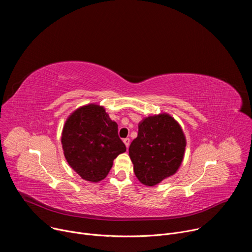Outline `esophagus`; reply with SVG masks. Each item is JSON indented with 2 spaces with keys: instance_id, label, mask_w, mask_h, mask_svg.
I'll return each mask as SVG.
<instances>
[{
  "instance_id": "34e87169",
  "label": "esophagus",
  "mask_w": 252,
  "mask_h": 252,
  "mask_svg": "<svg viewBox=\"0 0 252 252\" xmlns=\"http://www.w3.org/2000/svg\"><path fill=\"white\" fill-rule=\"evenodd\" d=\"M124 142H125V145H126V149L129 147V143H130V139L128 138V137H126V138H124Z\"/></svg>"
}]
</instances>
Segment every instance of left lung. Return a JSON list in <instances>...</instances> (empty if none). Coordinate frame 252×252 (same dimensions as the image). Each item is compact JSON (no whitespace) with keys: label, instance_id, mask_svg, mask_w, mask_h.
Listing matches in <instances>:
<instances>
[{"label":"left lung","instance_id":"left-lung-1","mask_svg":"<svg viewBox=\"0 0 252 252\" xmlns=\"http://www.w3.org/2000/svg\"><path fill=\"white\" fill-rule=\"evenodd\" d=\"M187 146L178 123L167 114L148 117L128 149L133 171L145 186L154 187L174 174L181 166Z\"/></svg>","mask_w":252,"mask_h":252}]
</instances>
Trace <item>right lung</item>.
I'll return each instance as SVG.
<instances>
[{"mask_svg": "<svg viewBox=\"0 0 252 252\" xmlns=\"http://www.w3.org/2000/svg\"><path fill=\"white\" fill-rule=\"evenodd\" d=\"M64 158L83 179L98 183L110 172L114 159L126 151L118 125L102 106L87 104L71 114L63 128Z\"/></svg>", "mask_w": 252, "mask_h": 252, "instance_id": "obj_1", "label": "right lung"}]
</instances>
